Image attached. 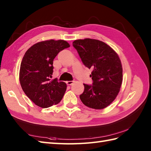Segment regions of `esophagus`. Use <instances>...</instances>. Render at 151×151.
<instances>
[{
	"label": "esophagus",
	"instance_id": "34e87169",
	"mask_svg": "<svg viewBox=\"0 0 151 151\" xmlns=\"http://www.w3.org/2000/svg\"><path fill=\"white\" fill-rule=\"evenodd\" d=\"M66 83L67 85H72L74 83V81H67Z\"/></svg>",
	"mask_w": 151,
	"mask_h": 151
}]
</instances>
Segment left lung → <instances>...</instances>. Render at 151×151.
Instances as JSON below:
<instances>
[{
	"instance_id": "left-lung-1",
	"label": "left lung",
	"mask_w": 151,
	"mask_h": 151,
	"mask_svg": "<svg viewBox=\"0 0 151 151\" xmlns=\"http://www.w3.org/2000/svg\"><path fill=\"white\" fill-rule=\"evenodd\" d=\"M73 46L77 50L84 65L92 69V85L85 84L80 95L82 103L101 110L116 98L123 81V68L117 54L101 41L87 38L75 40Z\"/></svg>"
}]
</instances>
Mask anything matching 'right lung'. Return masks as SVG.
I'll return each instance as SVG.
<instances>
[{"instance_id": "obj_1", "label": "right lung", "mask_w": 151, "mask_h": 151, "mask_svg": "<svg viewBox=\"0 0 151 151\" xmlns=\"http://www.w3.org/2000/svg\"><path fill=\"white\" fill-rule=\"evenodd\" d=\"M64 40H47L34 44L22 58L19 81L22 90L35 104L49 108L62 100L67 85L57 78L50 81L53 60L60 51L69 47Z\"/></svg>"}]
</instances>
